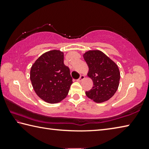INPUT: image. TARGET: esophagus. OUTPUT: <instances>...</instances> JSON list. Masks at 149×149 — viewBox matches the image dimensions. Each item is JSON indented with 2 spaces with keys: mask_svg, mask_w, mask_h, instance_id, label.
<instances>
[{
  "mask_svg": "<svg viewBox=\"0 0 149 149\" xmlns=\"http://www.w3.org/2000/svg\"><path fill=\"white\" fill-rule=\"evenodd\" d=\"M85 79V76H84V75H81L80 77L77 81H79V82H81L83 79Z\"/></svg>",
  "mask_w": 149,
  "mask_h": 149,
  "instance_id": "esophagus-1",
  "label": "esophagus"
}]
</instances>
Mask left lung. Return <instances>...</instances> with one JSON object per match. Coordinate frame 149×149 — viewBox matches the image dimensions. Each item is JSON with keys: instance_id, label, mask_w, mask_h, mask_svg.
<instances>
[{"instance_id": "8db88e82", "label": "left lung", "mask_w": 149, "mask_h": 149, "mask_svg": "<svg viewBox=\"0 0 149 149\" xmlns=\"http://www.w3.org/2000/svg\"><path fill=\"white\" fill-rule=\"evenodd\" d=\"M83 56L89 67L87 76L93 82L92 89L85 92L87 97L97 103L109 100L119 86L120 72L118 65L99 50H88Z\"/></svg>"}]
</instances>
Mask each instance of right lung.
Listing matches in <instances>:
<instances>
[{
  "mask_svg": "<svg viewBox=\"0 0 149 149\" xmlns=\"http://www.w3.org/2000/svg\"><path fill=\"white\" fill-rule=\"evenodd\" d=\"M30 80L44 101L55 104L64 99L73 81L69 68L64 64V52L52 50L39 56L31 68Z\"/></svg>",
  "mask_w": 149,
  "mask_h": 149,
  "instance_id": "right-lung-1",
  "label": "right lung"
}]
</instances>
